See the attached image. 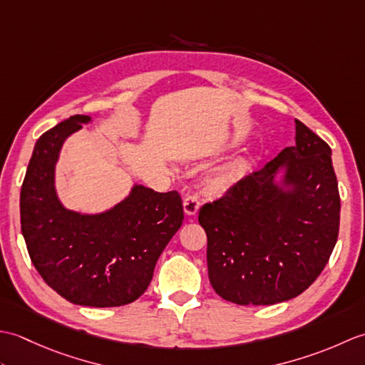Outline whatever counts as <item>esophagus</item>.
<instances>
[{
  "mask_svg": "<svg viewBox=\"0 0 365 365\" xmlns=\"http://www.w3.org/2000/svg\"><path fill=\"white\" fill-rule=\"evenodd\" d=\"M199 207H200V202L196 196L188 195L183 199V210L188 216H195L199 212Z\"/></svg>",
  "mask_w": 365,
  "mask_h": 365,
  "instance_id": "34e87169",
  "label": "esophagus"
}]
</instances>
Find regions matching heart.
Returning a JSON list of instances; mask_svg holds the SVG:
<instances>
[{
  "label": "heart",
  "mask_w": 365,
  "mask_h": 365,
  "mask_svg": "<svg viewBox=\"0 0 365 365\" xmlns=\"http://www.w3.org/2000/svg\"><path fill=\"white\" fill-rule=\"evenodd\" d=\"M240 174H242V165L240 163H232V165L216 169L215 173L207 177L205 191L212 196L226 195L238 182Z\"/></svg>",
  "instance_id": "heart-1"
}]
</instances>
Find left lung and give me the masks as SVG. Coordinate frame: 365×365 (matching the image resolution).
I'll use <instances>...</instances> for the list:
<instances>
[{"label": "left lung", "mask_w": 365, "mask_h": 365, "mask_svg": "<svg viewBox=\"0 0 365 365\" xmlns=\"http://www.w3.org/2000/svg\"><path fill=\"white\" fill-rule=\"evenodd\" d=\"M294 130V145L199 210L208 279L221 298L240 306L298 297L320 276L337 242L340 196L331 147L298 119Z\"/></svg>", "instance_id": "obj_1"}]
</instances>
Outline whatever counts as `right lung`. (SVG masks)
<instances>
[{
    "instance_id": "obj_1",
    "label": "right lung",
    "mask_w": 365,
    "mask_h": 365,
    "mask_svg": "<svg viewBox=\"0 0 365 365\" xmlns=\"http://www.w3.org/2000/svg\"><path fill=\"white\" fill-rule=\"evenodd\" d=\"M71 115L37 139L20 192L21 234L38 274L73 304L115 307L149 287L155 265L183 221L177 191L135 185L110 210L83 215L67 208L54 188V166L66 139L89 123Z\"/></svg>"
}]
</instances>
